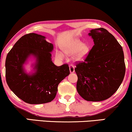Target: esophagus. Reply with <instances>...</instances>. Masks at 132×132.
Returning a JSON list of instances; mask_svg holds the SVG:
<instances>
[{
	"label": "esophagus",
	"instance_id": "1",
	"mask_svg": "<svg viewBox=\"0 0 132 132\" xmlns=\"http://www.w3.org/2000/svg\"><path fill=\"white\" fill-rule=\"evenodd\" d=\"M69 71H70V72L71 73H73L75 71V69H74V66L73 64H71L69 65Z\"/></svg>",
	"mask_w": 132,
	"mask_h": 132
}]
</instances>
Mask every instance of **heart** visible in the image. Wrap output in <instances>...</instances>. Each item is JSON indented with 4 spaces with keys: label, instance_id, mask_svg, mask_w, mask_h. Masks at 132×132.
Listing matches in <instances>:
<instances>
[{
    "label": "heart",
    "instance_id": "b5f03b06",
    "mask_svg": "<svg viewBox=\"0 0 132 132\" xmlns=\"http://www.w3.org/2000/svg\"><path fill=\"white\" fill-rule=\"evenodd\" d=\"M89 47L86 44H83L79 40L75 41L69 47L68 52L69 54H74L78 52L76 58L77 60H82L89 52Z\"/></svg>",
    "mask_w": 132,
    "mask_h": 132
}]
</instances>
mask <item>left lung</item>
Wrapping results in <instances>:
<instances>
[{"mask_svg": "<svg viewBox=\"0 0 132 132\" xmlns=\"http://www.w3.org/2000/svg\"><path fill=\"white\" fill-rule=\"evenodd\" d=\"M89 35L94 45L84 61L76 64L77 90L86 101H102L110 97L122 82L124 52L114 36L103 28L92 29Z\"/></svg>", "mask_w": 132, "mask_h": 132, "instance_id": "1", "label": "left lung"}]
</instances>
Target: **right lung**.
<instances>
[{
	"mask_svg": "<svg viewBox=\"0 0 132 132\" xmlns=\"http://www.w3.org/2000/svg\"><path fill=\"white\" fill-rule=\"evenodd\" d=\"M54 49L44 36L34 33L22 36L8 52L5 61L7 85L14 94L30 104L50 102L55 97L58 84L70 74L68 64L56 66L51 59ZM31 54L37 58L32 75L26 74L23 64Z\"/></svg>",
	"mask_w": 132,
	"mask_h": 132,
	"instance_id": "1",
	"label": "right lung"
}]
</instances>
